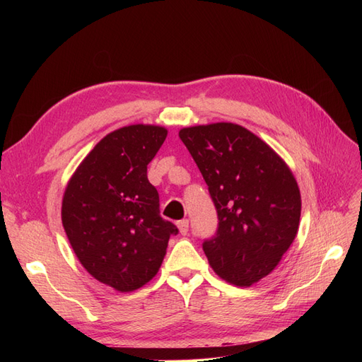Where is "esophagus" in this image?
I'll use <instances>...</instances> for the list:
<instances>
[{"label":"esophagus","instance_id":"1","mask_svg":"<svg viewBox=\"0 0 362 362\" xmlns=\"http://www.w3.org/2000/svg\"><path fill=\"white\" fill-rule=\"evenodd\" d=\"M177 226H178V229H180V233L182 234V235H185L187 234V231H189V221H180L178 223H177Z\"/></svg>","mask_w":362,"mask_h":362}]
</instances>
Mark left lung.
I'll return each instance as SVG.
<instances>
[{
  "label": "left lung",
  "mask_w": 362,
  "mask_h": 362,
  "mask_svg": "<svg viewBox=\"0 0 362 362\" xmlns=\"http://www.w3.org/2000/svg\"><path fill=\"white\" fill-rule=\"evenodd\" d=\"M187 146L210 190L217 233L204 242L218 276L250 287L279 264L298 235L300 190L287 163L247 128L233 122L185 127Z\"/></svg>",
  "instance_id": "obj_1"
}]
</instances>
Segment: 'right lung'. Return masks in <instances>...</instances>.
Returning a JSON list of instances; mask_svg holds the SVG:
<instances>
[{"label":"right lung","instance_id":"1","mask_svg":"<svg viewBox=\"0 0 362 362\" xmlns=\"http://www.w3.org/2000/svg\"><path fill=\"white\" fill-rule=\"evenodd\" d=\"M168 129L134 124L101 139L75 169L62 223L81 266L105 286L134 291L154 278L178 229L160 216L148 164Z\"/></svg>","mask_w":362,"mask_h":362}]
</instances>
